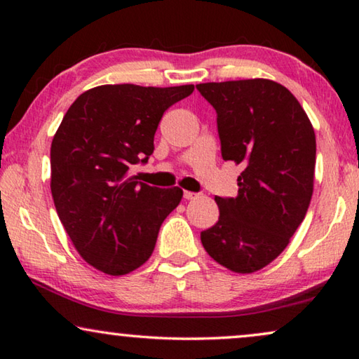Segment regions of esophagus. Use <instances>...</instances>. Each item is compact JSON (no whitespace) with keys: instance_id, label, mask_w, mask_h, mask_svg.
<instances>
[{"instance_id":"esophagus-1","label":"esophagus","mask_w":359,"mask_h":359,"mask_svg":"<svg viewBox=\"0 0 359 359\" xmlns=\"http://www.w3.org/2000/svg\"><path fill=\"white\" fill-rule=\"evenodd\" d=\"M184 198H185V199H196V198H199V193H193V191H184Z\"/></svg>"}]
</instances>
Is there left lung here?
Listing matches in <instances>:
<instances>
[{
	"label": "left lung",
	"mask_w": 359,
	"mask_h": 359,
	"mask_svg": "<svg viewBox=\"0 0 359 359\" xmlns=\"http://www.w3.org/2000/svg\"><path fill=\"white\" fill-rule=\"evenodd\" d=\"M196 88L217 112L223 160L244 168L238 196L215 198L220 217L203 231L201 242L218 264L250 274L285 250L306 217L315 133L299 101L274 81L208 82Z\"/></svg>",
	"instance_id": "1"
}]
</instances>
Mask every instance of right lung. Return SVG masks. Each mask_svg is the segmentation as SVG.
Wrapping results in <instances>:
<instances>
[{"instance_id":"right-lung-1","label":"right lung","mask_w":359,"mask_h":359,"mask_svg":"<svg viewBox=\"0 0 359 359\" xmlns=\"http://www.w3.org/2000/svg\"><path fill=\"white\" fill-rule=\"evenodd\" d=\"M193 85H100L65 114L50 147L57 214L81 257L109 276L137 269L154 252L161 223L177 208L179 187L156 188L130 177L154 154L158 123Z\"/></svg>"}]
</instances>
